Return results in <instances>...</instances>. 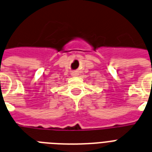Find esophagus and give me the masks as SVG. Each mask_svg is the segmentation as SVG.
<instances>
[{
	"label": "esophagus",
	"mask_w": 152,
	"mask_h": 152,
	"mask_svg": "<svg viewBox=\"0 0 152 152\" xmlns=\"http://www.w3.org/2000/svg\"><path fill=\"white\" fill-rule=\"evenodd\" d=\"M72 76H76V72H72Z\"/></svg>",
	"instance_id": "esophagus-1"
}]
</instances>
